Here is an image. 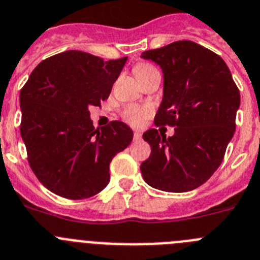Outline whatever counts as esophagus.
Instances as JSON below:
<instances>
[{
	"instance_id": "obj_1",
	"label": "esophagus",
	"mask_w": 260,
	"mask_h": 260,
	"mask_svg": "<svg viewBox=\"0 0 260 260\" xmlns=\"http://www.w3.org/2000/svg\"><path fill=\"white\" fill-rule=\"evenodd\" d=\"M142 137V133L141 132H135L133 133V139L135 140H141Z\"/></svg>"
}]
</instances>
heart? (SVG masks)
Segmentation results:
<instances>
[{"label": "heart", "mask_w": 260, "mask_h": 260, "mask_svg": "<svg viewBox=\"0 0 260 260\" xmlns=\"http://www.w3.org/2000/svg\"><path fill=\"white\" fill-rule=\"evenodd\" d=\"M156 71L151 64L147 63H137L133 69V72L137 76V79L142 78L145 75L150 74V72ZM151 114V109L147 106H139V105H128L121 111V119L133 127H140L144 124V121L146 120Z\"/></svg>", "instance_id": "heart-1"}]
</instances>
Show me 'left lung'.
<instances>
[{"instance_id": "obj_1", "label": "left lung", "mask_w": 260, "mask_h": 260, "mask_svg": "<svg viewBox=\"0 0 260 260\" xmlns=\"http://www.w3.org/2000/svg\"><path fill=\"white\" fill-rule=\"evenodd\" d=\"M141 57L159 64L165 79L154 123L175 128L168 139L155 128L144 133L151 153L141 163L142 177L159 190H193L223 162L236 129L240 90L225 62L193 41H175Z\"/></svg>"}]
</instances>
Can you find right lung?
I'll return each mask as SVG.
<instances>
[{"label":"right lung","instance_id":"1","mask_svg":"<svg viewBox=\"0 0 260 260\" xmlns=\"http://www.w3.org/2000/svg\"><path fill=\"white\" fill-rule=\"evenodd\" d=\"M127 57L110 59L67 50L37 64L20 90V135L39 181L60 197L84 200L110 181L109 166L131 144L119 120L93 127L89 106H101Z\"/></svg>","mask_w":260,"mask_h":260}]
</instances>
